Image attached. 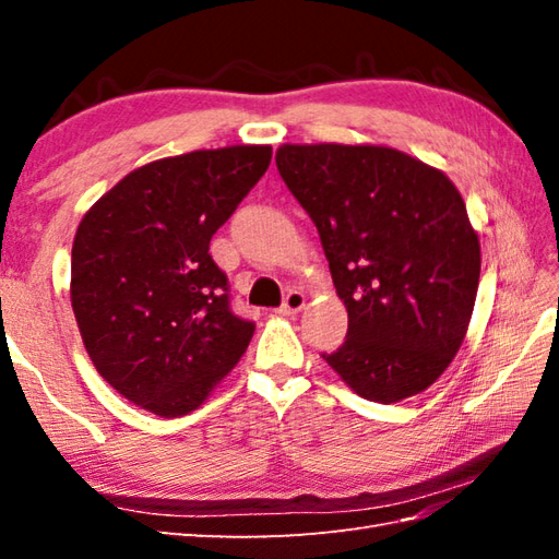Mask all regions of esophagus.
Wrapping results in <instances>:
<instances>
[{"label": "esophagus", "mask_w": 559, "mask_h": 559, "mask_svg": "<svg viewBox=\"0 0 559 559\" xmlns=\"http://www.w3.org/2000/svg\"><path fill=\"white\" fill-rule=\"evenodd\" d=\"M305 302H307V298H305L300 290H290L286 295V302H283L276 312L283 314V317H293V314H298L302 310Z\"/></svg>", "instance_id": "esophagus-1"}]
</instances>
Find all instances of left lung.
I'll return each instance as SVG.
<instances>
[{
  "instance_id": "obj_1",
  "label": "left lung",
  "mask_w": 559,
  "mask_h": 559,
  "mask_svg": "<svg viewBox=\"0 0 559 559\" xmlns=\"http://www.w3.org/2000/svg\"><path fill=\"white\" fill-rule=\"evenodd\" d=\"M276 165L348 310L346 341L322 358L367 401L432 386L466 338L480 278L478 233L454 182L377 144H283Z\"/></svg>"
}]
</instances>
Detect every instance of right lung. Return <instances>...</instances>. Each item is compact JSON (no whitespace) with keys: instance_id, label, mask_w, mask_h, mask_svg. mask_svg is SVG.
Wrapping results in <instances>:
<instances>
[{"instance_id":"obj_1","label":"right lung","mask_w":559,"mask_h":559,"mask_svg":"<svg viewBox=\"0 0 559 559\" xmlns=\"http://www.w3.org/2000/svg\"><path fill=\"white\" fill-rule=\"evenodd\" d=\"M269 163L271 146L247 144L153 160L81 218L71 310L98 374L134 406L197 411L252 341L209 245Z\"/></svg>"}]
</instances>
